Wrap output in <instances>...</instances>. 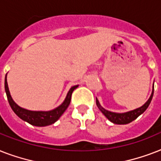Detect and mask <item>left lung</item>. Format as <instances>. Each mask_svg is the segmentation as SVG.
<instances>
[{"label":"left lung","instance_id":"8db88e82","mask_svg":"<svg viewBox=\"0 0 161 161\" xmlns=\"http://www.w3.org/2000/svg\"><path fill=\"white\" fill-rule=\"evenodd\" d=\"M153 94H154V84H153V88L150 97L149 98L145 104H143L141 107L137 108L134 110H130L128 112L125 113H115V112H111L108 110L105 109L104 108L101 106L99 101L98 100V98H96V104L98 106L102 114H103L109 120L110 122L116 124V125H127L129 123L132 122L133 120L136 119L140 114H142L143 113L145 112V110L147 109V108L150 105V102L152 100Z\"/></svg>","mask_w":161,"mask_h":161}]
</instances>
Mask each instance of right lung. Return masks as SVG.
Masks as SVG:
<instances>
[{
  "mask_svg": "<svg viewBox=\"0 0 161 161\" xmlns=\"http://www.w3.org/2000/svg\"><path fill=\"white\" fill-rule=\"evenodd\" d=\"M6 75V78H5V90H6L7 99H8L9 104L11 106V109L13 110L14 113L20 119L29 123L30 125L37 126V127L47 126V125H53L56 121H58L59 118L63 115V113L65 112V110L69 106L71 96H72L73 90L78 87V85L73 86L67 93V96H66L64 101L58 107L55 108L53 109L49 110V111H32V110H28L24 108L20 107L18 104L15 103V101L11 98V93L9 91Z\"/></svg>",
  "mask_w": 161,
  "mask_h": 161,
  "instance_id": "add662e5",
  "label": "right lung"
}]
</instances>
